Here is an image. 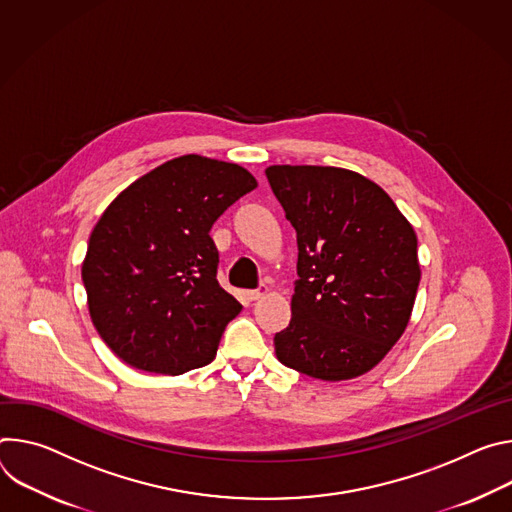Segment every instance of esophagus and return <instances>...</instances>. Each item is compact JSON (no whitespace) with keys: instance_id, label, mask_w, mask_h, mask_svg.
Segmentation results:
<instances>
[{"instance_id":"34e87169","label":"esophagus","mask_w":512,"mask_h":512,"mask_svg":"<svg viewBox=\"0 0 512 512\" xmlns=\"http://www.w3.org/2000/svg\"><path fill=\"white\" fill-rule=\"evenodd\" d=\"M268 295V287H260V289H256V291H248V299L250 301H260L262 297H266Z\"/></svg>"}]
</instances>
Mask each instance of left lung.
Instances as JSON below:
<instances>
[{
  "label": "left lung",
  "instance_id": "left-lung-1",
  "mask_svg": "<svg viewBox=\"0 0 512 512\" xmlns=\"http://www.w3.org/2000/svg\"><path fill=\"white\" fill-rule=\"evenodd\" d=\"M266 179L299 248L293 317L274 335L276 358L319 380L362 376L409 325L421 280L413 225L348 168L274 164Z\"/></svg>",
  "mask_w": 512,
  "mask_h": 512
}]
</instances>
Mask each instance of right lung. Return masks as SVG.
<instances>
[{"label": "right lung", "instance_id": "obj_1", "mask_svg": "<svg viewBox=\"0 0 512 512\" xmlns=\"http://www.w3.org/2000/svg\"><path fill=\"white\" fill-rule=\"evenodd\" d=\"M256 187L240 164L187 154L109 203L91 232L81 276L91 321L120 360L177 376L215 358L242 305L219 287L209 232Z\"/></svg>", "mask_w": 512, "mask_h": 512}]
</instances>
